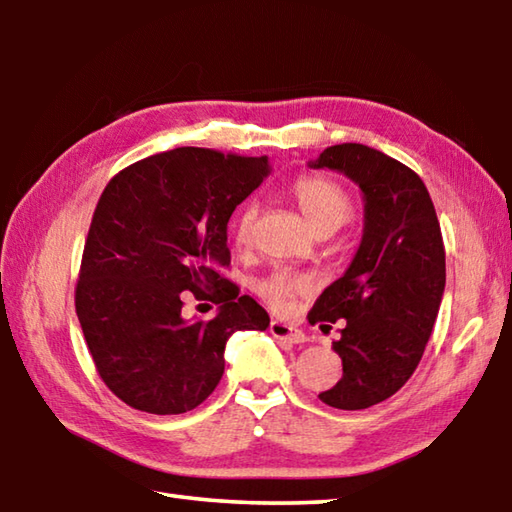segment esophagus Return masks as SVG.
I'll use <instances>...</instances> for the list:
<instances>
[{
    "mask_svg": "<svg viewBox=\"0 0 512 512\" xmlns=\"http://www.w3.org/2000/svg\"><path fill=\"white\" fill-rule=\"evenodd\" d=\"M271 334L275 336V339H284V341H289V343H305V332H300L298 327H293V325H287V323H282V320H273L271 323Z\"/></svg>",
    "mask_w": 512,
    "mask_h": 512,
    "instance_id": "esophagus-1",
    "label": "esophagus"
}]
</instances>
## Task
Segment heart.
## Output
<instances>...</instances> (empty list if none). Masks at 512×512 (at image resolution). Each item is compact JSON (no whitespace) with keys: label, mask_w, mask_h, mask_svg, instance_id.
<instances>
[{"label":"heart","mask_w":512,"mask_h":512,"mask_svg":"<svg viewBox=\"0 0 512 512\" xmlns=\"http://www.w3.org/2000/svg\"><path fill=\"white\" fill-rule=\"evenodd\" d=\"M293 198L305 214L307 223L316 235H332L352 216V198L332 178L302 176L293 183ZM257 210L255 205H244L232 223V239L239 248L250 246ZM314 289V282L307 275H293L277 271L259 284V296L275 311H289L300 296H307Z\"/></svg>","instance_id":"1"}]
</instances>
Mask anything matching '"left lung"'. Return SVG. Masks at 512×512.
I'll list each match as a JSON object with an SVG mask.
<instances>
[{"mask_svg":"<svg viewBox=\"0 0 512 512\" xmlns=\"http://www.w3.org/2000/svg\"><path fill=\"white\" fill-rule=\"evenodd\" d=\"M311 167L345 173L366 201L357 255L307 316L323 329L345 320L332 343L343 377L318 397L334 409L359 411L395 395L418 368L445 291L443 235L422 178L391 155L336 144Z\"/></svg>","mask_w":512,"mask_h":512,"instance_id":"left-lung-1","label":"left lung"}]
</instances>
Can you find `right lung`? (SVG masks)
<instances>
[{
	"label": "right lung",
	"instance_id": "1",
	"mask_svg": "<svg viewBox=\"0 0 512 512\" xmlns=\"http://www.w3.org/2000/svg\"><path fill=\"white\" fill-rule=\"evenodd\" d=\"M268 171L266 158L180 146L121 169L103 189L74 302L99 377L121 402L155 415L196 409L223 377L230 336L271 323L221 275L230 216ZM187 290L220 314L183 319Z\"/></svg>",
	"mask_w": 512,
	"mask_h": 512
}]
</instances>
